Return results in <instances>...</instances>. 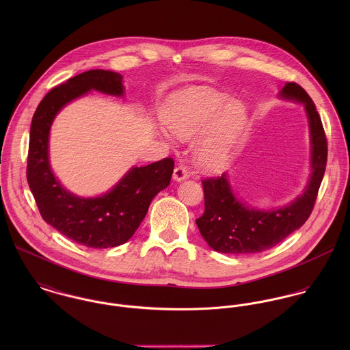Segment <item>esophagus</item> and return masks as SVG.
Returning a JSON list of instances; mask_svg holds the SVG:
<instances>
[{
  "instance_id": "1",
  "label": "esophagus",
  "mask_w": 350,
  "mask_h": 350,
  "mask_svg": "<svg viewBox=\"0 0 350 350\" xmlns=\"http://www.w3.org/2000/svg\"><path fill=\"white\" fill-rule=\"evenodd\" d=\"M172 178H174V180H176V182H183V180H186V179L189 178L187 170H186L185 167H182V165L175 167L174 174H172Z\"/></svg>"
}]
</instances>
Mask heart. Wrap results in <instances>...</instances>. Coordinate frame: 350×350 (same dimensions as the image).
<instances>
[{
	"instance_id": "obj_1",
	"label": "heart",
	"mask_w": 350,
	"mask_h": 350,
	"mask_svg": "<svg viewBox=\"0 0 350 350\" xmlns=\"http://www.w3.org/2000/svg\"><path fill=\"white\" fill-rule=\"evenodd\" d=\"M167 129L182 142H191L198 167L207 172L222 171L244 125L245 110L237 102L211 89L196 88L171 100L163 116Z\"/></svg>"
}]
</instances>
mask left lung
Returning <instances> with one entry per match:
<instances>
[{"label": "left lung", "instance_id": "obj_1", "mask_svg": "<svg viewBox=\"0 0 350 350\" xmlns=\"http://www.w3.org/2000/svg\"><path fill=\"white\" fill-rule=\"evenodd\" d=\"M278 97L304 107L310 135L308 180L295 200L268 210L239 198L226 172L221 178L203 180L204 213L196 222L204 241L215 252L252 254L269 250L298 230L312 211L327 160L322 121L314 102L299 85L286 83Z\"/></svg>", "mask_w": 350, "mask_h": 350}]
</instances>
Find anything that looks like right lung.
Masks as SVG:
<instances>
[{
    "label": "right lung",
    "mask_w": 350,
    "mask_h": 350,
    "mask_svg": "<svg viewBox=\"0 0 350 350\" xmlns=\"http://www.w3.org/2000/svg\"><path fill=\"white\" fill-rule=\"evenodd\" d=\"M122 75L90 70L52 89L39 103L31 124L27 178L43 219L67 239L88 248L125 244L146 218L152 200L168 187L174 160L133 165L106 193L81 197L55 176L50 161L51 126L63 107L90 92L122 98Z\"/></svg>",
    "instance_id": "obj_1"
}]
</instances>
